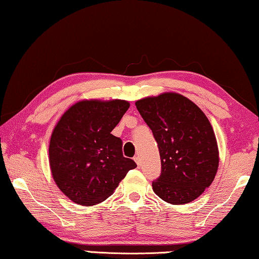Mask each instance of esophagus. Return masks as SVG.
Masks as SVG:
<instances>
[{
  "label": "esophagus",
  "mask_w": 259,
  "mask_h": 259,
  "mask_svg": "<svg viewBox=\"0 0 259 259\" xmlns=\"http://www.w3.org/2000/svg\"><path fill=\"white\" fill-rule=\"evenodd\" d=\"M134 161H136L138 166H140V164H141V159H140V156H139V155H136V156H134Z\"/></svg>",
  "instance_id": "34e87169"
}]
</instances>
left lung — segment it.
Returning a JSON list of instances; mask_svg holds the SVG:
<instances>
[{"label": "left lung", "instance_id": "1", "mask_svg": "<svg viewBox=\"0 0 259 259\" xmlns=\"http://www.w3.org/2000/svg\"><path fill=\"white\" fill-rule=\"evenodd\" d=\"M136 106L159 147L161 174L152 182L153 190L168 203H189L211 185L219 168L210 122L179 93L138 100Z\"/></svg>", "mask_w": 259, "mask_h": 259}]
</instances>
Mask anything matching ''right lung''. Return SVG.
Returning a JSON list of instances; mask_svg holds the SVG:
<instances>
[{
  "instance_id": "right-lung-1",
  "label": "right lung",
  "mask_w": 259,
  "mask_h": 259,
  "mask_svg": "<svg viewBox=\"0 0 259 259\" xmlns=\"http://www.w3.org/2000/svg\"><path fill=\"white\" fill-rule=\"evenodd\" d=\"M128 107L125 100H84L71 106L55 127L49 146L51 173L74 203L105 201L137 167L122 155L121 139L111 134Z\"/></svg>"
}]
</instances>
